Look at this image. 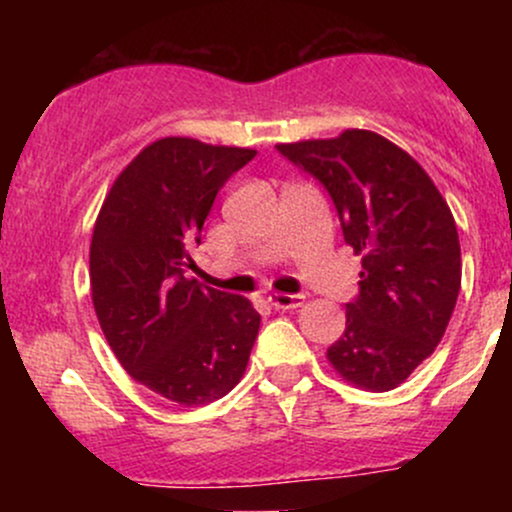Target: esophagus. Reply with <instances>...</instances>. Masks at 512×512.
<instances>
[{"instance_id":"esophagus-1","label":"esophagus","mask_w":512,"mask_h":512,"mask_svg":"<svg viewBox=\"0 0 512 512\" xmlns=\"http://www.w3.org/2000/svg\"><path fill=\"white\" fill-rule=\"evenodd\" d=\"M267 301L276 310H293V308H301L303 296L301 293H269Z\"/></svg>"}]
</instances>
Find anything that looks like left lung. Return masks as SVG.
<instances>
[{
  "label": "left lung",
  "instance_id": "8db88e82",
  "mask_svg": "<svg viewBox=\"0 0 512 512\" xmlns=\"http://www.w3.org/2000/svg\"><path fill=\"white\" fill-rule=\"evenodd\" d=\"M276 151L325 187L346 245L363 255L346 330L327 358L366 390L402 385L443 339L460 293V238L448 204L407 151L366 129Z\"/></svg>",
  "mask_w": 512,
  "mask_h": 512
}]
</instances>
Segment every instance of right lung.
Masks as SVG:
<instances>
[{
  "instance_id": "right-lung-1",
  "label": "right lung",
  "mask_w": 512,
  "mask_h": 512,
  "mask_svg": "<svg viewBox=\"0 0 512 512\" xmlns=\"http://www.w3.org/2000/svg\"><path fill=\"white\" fill-rule=\"evenodd\" d=\"M255 156L158 139L122 170L93 228L91 296L105 339L137 383L182 407L228 395L260 330L243 296L187 279L211 204Z\"/></svg>"
}]
</instances>
